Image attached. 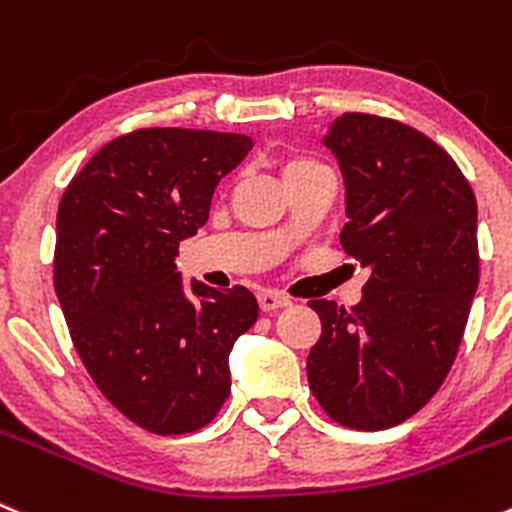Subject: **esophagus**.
I'll return each mask as SVG.
<instances>
[{"label": "esophagus", "mask_w": 512, "mask_h": 512, "mask_svg": "<svg viewBox=\"0 0 512 512\" xmlns=\"http://www.w3.org/2000/svg\"><path fill=\"white\" fill-rule=\"evenodd\" d=\"M257 303H260V310L262 313H272V310L278 308H285V305H290V298L283 293H272V290H262V293H257Z\"/></svg>", "instance_id": "obj_1"}]
</instances>
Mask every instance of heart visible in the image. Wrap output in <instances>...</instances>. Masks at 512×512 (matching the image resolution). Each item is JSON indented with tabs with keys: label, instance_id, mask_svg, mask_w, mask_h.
Masks as SVG:
<instances>
[{
	"label": "heart",
	"instance_id": "heart-1",
	"mask_svg": "<svg viewBox=\"0 0 512 512\" xmlns=\"http://www.w3.org/2000/svg\"><path fill=\"white\" fill-rule=\"evenodd\" d=\"M283 179L285 184L295 179H305V176H313V174H328L326 166L321 161L310 159V156L303 154H293V156H285L283 159Z\"/></svg>",
	"mask_w": 512,
	"mask_h": 512
}]
</instances>
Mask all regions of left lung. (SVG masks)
Segmentation results:
<instances>
[{"label":"left lung","mask_w":512,"mask_h":512,"mask_svg":"<svg viewBox=\"0 0 512 512\" xmlns=\"http://www.w3.org/2000/svg\"><path fill=\"white\" fill-rule=\"evenodd\" d=\"M346 181V255L369 270L361 303L310 300L321 338L308 384L348 429L401 424L455 364L480 283L477 202L442 146L394 118L343 113L323 138Z\"/></svg>","instance_id":"obj_1"}]
</instances>
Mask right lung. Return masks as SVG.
I'll list each match as a JSON object with an SVG mask.
<instances>
[{
	"mask_svg": "<svg viewBox=\"0 0 512 512\" xmlns=\"http://www.w3.org/2000/svg\"><path fill=\"white\" fill-rule=\"evenodd\" d=\"M252 148L242 133L141 128L105 143L57 209L55 293L100 394L138 427H207L229 396V351L257 321L242 285L176 272L179 242L209 219L219 179Z\"/></svg>",
	"mask_w": 512,
	"mask_h": 512,
	"instance_id": "add662e5",
	"label": "right lung"
}]
</instances>
